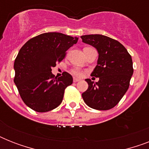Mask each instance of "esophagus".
<instances>
[{"instance_id":"esophagus-1","label":"esophagus","mask_w":149,"mask_h":149,"mask_svg":"<svg viewBox=\"0 0 149 149\" xmlns=\"http://www.w3.org/2000/svg\"><path fill=\"white\" fill-rule=\"evenodd\" d=\"M80 80V79H79V78H73V82L74 83H77V82L79 81Z\"/></svg>"}]
</instances>
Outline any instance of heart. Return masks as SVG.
I'll use <instances>...</instances> for the list:
<instances>
[{"mask_svg": "<svg viewBox=\"0 0 149 149\" xmlns=\"http://www.w3.org/2000/svg\"><path fill=\"white\" fill-rule=\"evenodd\" d=\"M71 73H72L74 77H80L84 74V70H82L81 69L77 67V68H73V69L71 70Z\"/></svg>", "mask_w": 149, "mask_h": 149, "instance_id": "heart-1", "label": "heart"}]
</instances>
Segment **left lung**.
<instances>
[{"label": "left lung", "mask_w": 149, "mask_h": 149, "mask_svg": "<svg viewBox=\"0 0 149 149\" xmlns=\"http://www.w3.org/2000/svg\"><path fill=\"white\" fill-rule=\"evenodd\" d=\"M83 42L97 49V65L91 77H99L96 84L86 79L88 89L82 93L90 107L100 111L110 110L119 103L129 87L133 74L132 56L118 41L102 35L81 36Z\"/></svg>", "instance_id": "8db88e82"}]
</instances>
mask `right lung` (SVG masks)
<instances>
[{
  "label": "right lung",
  "instance_id": "add662e5",
  "mask_svg": "<svg viewBox=\"0 0 149 149\" xmlns=\"http://www.w3.org/2000/svg\"><path fill=\"white\" fill-rule=\"evenodd\" d=\"M78 38L59 32L41 34L29 39L15 60L14 82L22 100L37 112L52 111L62 103L65 89L72 84L66 72L57 78L52 68L65 58Z\"/></svg>",
  "mask_w": 149,
  "mask_h": 149
}]
</instances>
